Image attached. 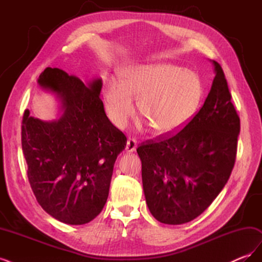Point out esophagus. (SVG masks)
<instances>
[{"label": "esophagus", "instance_id": "34e87169", "mask_svg": "<svg viewBox=\"0 0 262 262\" xmlns=\"http://www.w3.org/2000/svg\"><path fill=\"white\" fill-rule=\"evenodd\" d=\"M126 152H134L137 149V140L133 138H129L128 141H126V145H125Z\"/></svg>", "mask_w": 262, "mask_h": 262}]
</instances>
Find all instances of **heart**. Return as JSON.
Returning a JSON list of instances; mask_svg holds the SVG:
<instances>
[{"instance_id": "b5f03b06", "label": "heart", "mask_w": 262, "mask_h": 262, "mask_svg": "<svg viewBox=\"0 0 262 262\" xmlns=\"http://www.w3.org/2000/svg\"><path fill=\"white\" fill-rule=\"evenodd\" d=\"M121 82L109 81L105 89L108 117L123 128L134 114L140 115L158 134L180 130L192 118L202 98V83L193 72L167 63L130 66L120 71Z\"/></svg>"}]
</instances>
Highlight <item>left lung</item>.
Returning a JSON list of instances; mask_svg holds the SVG:
<instances>
[{
  "instance_id": "1",
  "label": "left lung",
  "mask_w": 262,
  "mask_h": 262,
  "mask_svg": "<svg viewBox=\"0 0 262 262\" xmlns=\"http://www.w3.org/2000/svg\"><path fill=\"white\" fill-rule=\"evenodd\" d=\"M203 106L184 129L138 146L149 212L161 223L180 225L209 208L234 168L241 120L231 101L223 69Z\"/></svg>"
}]
</instances>
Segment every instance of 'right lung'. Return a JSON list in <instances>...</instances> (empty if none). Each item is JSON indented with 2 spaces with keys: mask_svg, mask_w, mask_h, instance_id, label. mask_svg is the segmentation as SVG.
Instances as JSON below:
<instances>
[{
  "mask_svg": "<svg viewBox=\"0 0 262 262\" xmlns=\"http://www.w3.org/2000/svg\"><path fill=\"white\" fill-rule=\"evenodd\" d=\"M58 94L63 115L51 122L30 117L21 122V147L31 190L52 217L82 225L105 207L114 165L126 138L110 122L99 98L101 80L86 86L75 75L47 68L38 78Z\"/></svg>",
  "mask_w": 262,
  "mask_h": 262,
  "instance_id": "add662e5",
  "label": "right lung"
}]
</instances>
